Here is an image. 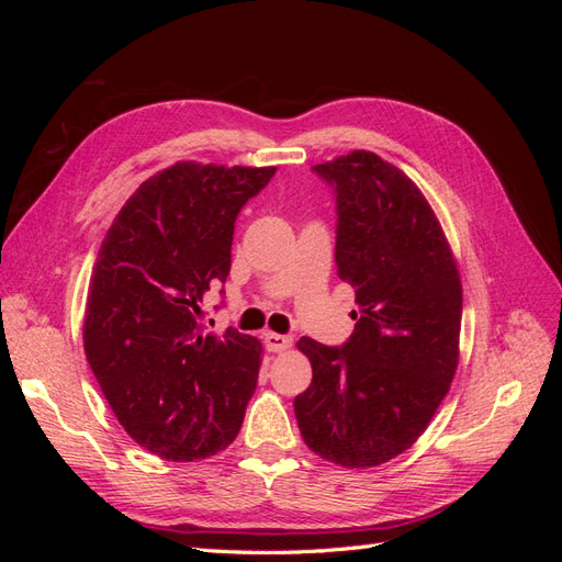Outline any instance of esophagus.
Segmentation results:
<instances>
[{
  "instance_id": "1",
  "label": "esophagus",
  "mask_w": 562,
  "mask_h": 562,
  "mask_svg": "<svg viewBox=\"0 0 562 562\" xmlns=\"http://www.w3.org/2000/svg\"><path fill=\"white\" fill-rule=\"evenodd\" d=\"M265 345H267L269 351L281 353V351H288V349L293 347V337L279 335V333H267V335H265Z\"/></svg>"
}]
</instances>
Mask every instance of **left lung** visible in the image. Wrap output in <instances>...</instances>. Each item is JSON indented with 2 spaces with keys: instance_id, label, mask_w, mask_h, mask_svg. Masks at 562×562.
<instances>
[{
  "instance_id": "8db88e82",
  "label": "left lung",
  "mask_w": 562,
  "mask_h": 562,
  "mask_svg": "<svg viewBox=\"0 0 562 562\" xmlns=\"http://www.w3.org/2000/svg\"><path fill=\"white\" fill-rule=\"evenodd\" d=\"M337 194V277L359 312L345 347L302 337L312 384L295 398L312 452L372 469L411 448L450 391L459 363L462 279L419 187L375 151L316 164Z\"/></svg>"
}]
</instances>
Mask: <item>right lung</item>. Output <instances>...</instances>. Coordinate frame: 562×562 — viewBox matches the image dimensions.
Returning a JSON list of instances; mask_svg holds the SVG:
<instances>
[{"label": "right lung", "mask_w": 562, "mask_h": 562, "mask_svg": "<svg viewBox=\"0 0 562 562\" xmlns=\"http://www.w3.org/2000/svg\"><path fill=\"white\" fill-rule=\"evenodd\" d=\"M274 173L178 161L128 196L98 250L83 351L119 424L161 459H206L244 424L262 345L206 333L199 304L229 274L236 215Z\"/></svg>", "instance_id": "right-lung-1"}]
</instances>
